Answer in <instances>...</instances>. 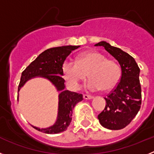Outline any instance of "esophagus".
Masks as SVG:
<instances>
[{
    "instance_id": "1",
    "label": "esophagus",
    "mask_w": 154,
    "mask_h": 154,
    "mask_svg": "<svg viewBox=\"0 0 154 154\" xmlns=\"http://www.w3.org/2000/svg\"><path fill=\"white\" fill-rule=\"evenodd\" d=\"M83 98L85 99H92V96H89V95H85V94H84Z\"/></svg>"
}]
</instances>
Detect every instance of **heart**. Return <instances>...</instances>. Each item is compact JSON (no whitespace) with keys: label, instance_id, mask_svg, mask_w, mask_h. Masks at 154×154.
I'll return each instance as SVG.
<instances>
[{"label":"heart","instance_id":"heart-1","mask_svg":"<svg viewBox=\"0 0 154 154\" xmlns=\"http://www.w3.org/2000/svg\"><path fill=\"white\" fill-rule=\"evenodd\" d=\"M62 71L64 79L75 90L79 89L81 82L85 79L87 74L90 80L86 87L90 91L112 90L118 85L121 79L119 64L107 59L106 55L96 51L82 53L76 62L65 61Z\"/></svg>","mask_w":154,"mask_h":154}]
</instances>
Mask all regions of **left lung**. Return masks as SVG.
I'll use <instances>...</instances> for the list:
<instances>
[{
    "label": "left lung",
    "mask_w": 154,
    "mask_h": 154,
    "mask_svg": "<svg viewBox=\"0 0 154 154\" xmlns=\"http://www.w3.org/2000/svg\"><path fill=\"white\" fill-rule=\"evenodd\" d=\"M95 45L103 46L119 62L122 70L118 85L104 98L106 104L104 110L98 115V119L103 127L112 130H121L130 124L140 109V68L131 55L119 48L111 46L106 42H100Z\"/></svg>",
    "instance_id": "1"
}]
</instances>
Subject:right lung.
Wrapping results in <instances>:
<instances>
[{
	"label": "right lung",
	"instance_id": "right-lung-1",
	"mask_svg": "<svg viewBox=\"0 0 154 154\" xmlns=\"http://www.w3.org/2000/svg\"><path fill=\"white\" fill-rule=\"evenodd\" d=\"M79 47V46L67 45L45 50L21 73L18 91L28 80L40 76L49 80L56 87L57 90L61 92L58 95V112L56 122L53 126L46 129H39L33 126L38 131L48 134H56L66 130L72 120L75 106L83 99L82 94L64 90L65 80L62 77L63 75L62 67L64 62L72 51L77 49Z\"/></svg>",
	"mask_w": 154,
	"mask_h": 154
}]
</instances>
